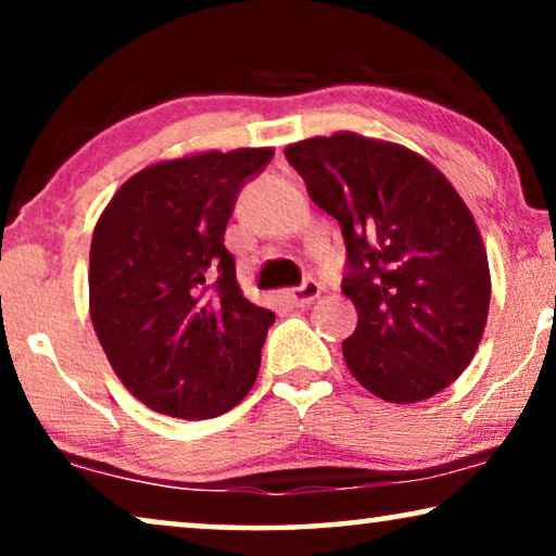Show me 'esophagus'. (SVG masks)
I'll return each instance as SVG.
<instances>
[{
	"mask_svg": "<svg viewBox=\"0 0 556 556\" xmlns=\"http://www.w3.org/2000/svg\"><path fill=\"white\" fill-rule=\"evenodd\" d=\"M318 293H321V286H318L316 280H303L301 286L288 288L283 295H286V301L291 303V306L303 308V306H308V303L314 299H318Z\"/></svg>",
	"mask_w": 556,
	"mask_h": 556,
	"instance_id": "obj_1",
	"label": "esophagus"
}]
</instances>
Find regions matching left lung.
Segmentation results:
<instances>
[{"mask_svg": "<svg viewBox=\"0 0 556 556\" xmlns=\"http://www.w3.org/2000/svg\"><path fill=\"white\" fill-rule=\"evenodd\" d=\"M346 245L341 291L356 329L346 367L387 402L428 400L473 359L491 301L489 257L451 181L405 147L356 134L286 149Z\"/></svg>", "mask_w": 556, "mask_h": 556, "instance_id": "1", "label": "left lung"}]
</instances>
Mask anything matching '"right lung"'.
Listing matches in <instances>:
<instances>
[{
    "mask_svg": "<svg viewBox=\"0 0 556 556\" xmlns=\"http://www.w3.org/2000/svg\"><path fill=\"white\" fill-rule=\"evenodd\" d=\"M273 149L134 174L90 242V318L113 371L156 413L207 420L245 397L276 314L242 295L225 227Z\"/></svg>",
    "mask_w": 556,
    "mask_h": 556,
    "instance_id": "1",
    "label": "right lung"
}]
</instances>
